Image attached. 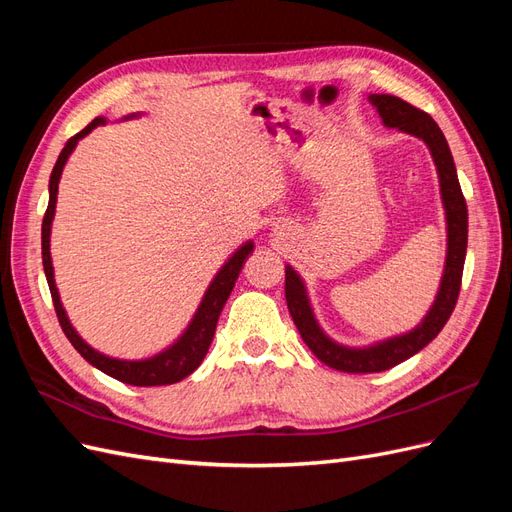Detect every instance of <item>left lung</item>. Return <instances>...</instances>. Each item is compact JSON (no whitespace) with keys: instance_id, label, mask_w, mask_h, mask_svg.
Wrapping results in <instances>:
<instances>
[{"instance_id":"left-lung-1","label":"left lung","mask_w":512,"mask_h":512,"mask_svg":"<svg viewBox=\"0 0 512 512\" xmlns=\"http://www.w3.org/2000/svg\"><path fill=\"white\" fill-rule=\"evenodd\" d=\"M369 102L378 108L386 128H397L401 132H408L416 138H421V141L429 147L431 158L436 162L438 177H440V192H442V203L446 211L448 250H446V265H444L438 297L433 301L423 322L410 333L384 339V342L371 344L367 348H348L324 335V331L318 327V322L314 318L312 305H309L303 280L290 265L286 267V303L290 309V316L303 337V342L324 365H329L337 371H346V374H374V371L391 369L410 359V356L416 354L418 350H423L431 339H436V335L444 329L446 320L451 318L453 309L457 305L463 262H466V250H468L466 198H463L461 185L457 179L451 149H448V143L442 130L438 128V123L433 121L425 111H421V108H416L397 96L374 94L369 96Z\"/></svg>"}]
</instances>
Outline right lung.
<instances>
[{
    "label": "right lung",
    "mask_w": 512,
    "mask_h": 512,
    "mask_svg": "<svg viewBox=\"0 0 512 512\" xmlns=\"http://www.w3.org/2000/svg\"><path fill=\"white\" fill-rule=\"evenodd\" d=\"M104 123H106L104 117H96L87 128H83L79 134H74L70 141L66 143V147L61 149L59 158L53 166L51 181H49V207H46L44 220H42V265H44V275H46V282H49V290H51L53 305H55V314H57L61 329H64L66 337L70 339V344L76 348V352H79L87 363H91L94 367H98L100 371H104L106 376H111L119 382L132 384V386L175 384V382L183 380L185 376H190L192 371L200 363H203L205 354H207V350L213 342L215 324H218L222 307H224L226 299L230 297L232 288H235V282H237V277L243 269L245 258L252 254L254 243L247 241L245 245L239 247L235 254L228 258L226 265L218 271V275H215L213 282L209 284L205 297H203V301H200L196 314L190 322V327L185 329V333L177 339V342L170 348H166L164 352L151 356V359H145V361H119V359H111V356H104L102 352H98V350L91 348L89 344H85L81 335L72 329V324H70V320L64 312V305H61V301H59V292L55 288L53 262H51V224H53V215H55L61 170H64L76 143H79L81 138L87 136L94 128L104 126Z\"/></svg>",
    "instance_id": "right-lung-1"
}]
</instances>
